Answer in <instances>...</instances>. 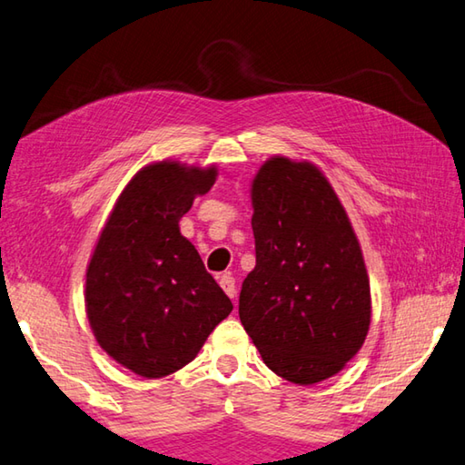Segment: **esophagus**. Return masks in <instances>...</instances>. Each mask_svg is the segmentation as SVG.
Listing matches in <instances>:
<instances>
[{"label": "esophagus", "mask_w": 465, "mask_h": 465, "mask_svg": "<svg viewBox=\"0 0 465 465\" xmlns=\"http://www.w3.org/2000/svg\"><path fill=\"white\" fill-rule=\"evenodd\" d=\"M220 286L223 288V292L230 298H235V294H238V288H235V278H233V274H230V272L220 278Z\"/></svg>", "instance_id": "esophagus-1"}]
</instances>
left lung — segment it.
<instances>
[{"instance_id": "8db88e82", "label": "left lung", "mask_w": 465, "mask_h": 465, "mask_svg": "<svg viewBox=\"0 0 465 465\" xmlns=\"http://www.w3.org/2000/svg\"><path fill=\"white\" fill-rule=\"evenodd\" d=\"M256 268L240 321L266 367L296 385L342 371L371 324L357 235L329 179L308 161L268 159L252 181Z\"/></svg>"}]
</instances>
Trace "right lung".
Masks as SVG:
<instances>
[{
	"label": "right lung",
	"mask_w": 465,
	"mask_h": 465,
	"mask_svg": "<svg viewBox=\"0 0 465 465\" xmlns=\"http://www.w3.org/2000/svg\"><path fill=\"white\" fill-rule=\"evenodd\" d=\"M217 169L159 161L123 189L86 270V316L108 357L144 379L183 369L233 311L179 232Z\"/></svg>",
	"instance_id": "obj_1"
}]
</instances>
